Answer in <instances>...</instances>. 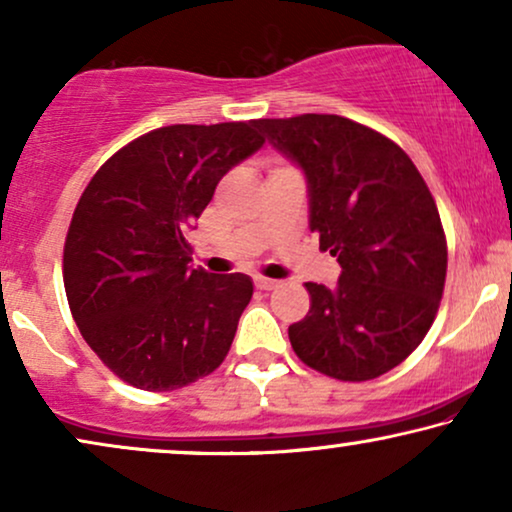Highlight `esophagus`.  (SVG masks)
I'll return each instance as SVG.
<instances>
[{"label":"esophagus","instance_id":"1","mask_svg":"<svg viewBox=\"0 0 512 512\" xmlns=\"http://www.w3.org/2000/svg\"><path fill=\"white\" fill-rule=\"evenodd\" d=\"M254 284H256V289H261V291H272V289H277L279 286V282L277 279H268V277H254Z\"/></svg>","mask_w":512,"mask_h":512}]
</instances>
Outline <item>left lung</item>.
I'll return each mask as SVG.
<instances>
[{
	"label": "left lung",
	"mask_w": 512,
	"mask_h": 512,
	"mask_svg": "<svg viewBox=\"0 0 512 512\" xmlns=\"http://www.w3.org/2000/svg\"><path fill=\"white\" fill-rule=\"evenodd\" d=\"M303 167L310 228L338 258L333 289L307 282L310 312L289 326L305 366L340 382L375 380L419 347L436 319L447 240L436 200L394 139L335 114L258 118Z\"/></svg>",
	"instance_id": "1"
}]
</instances>
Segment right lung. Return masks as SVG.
I'll return each mask as SVG.
<instances>
[{"instance_id": "obj_1", "label": "right lung", "mask_w": 512, "mask_h": 512, "mask_svg": "<svg viewBox=\"0 0 512 512\" xmlns=\"http://www.w3.org/2000/svg\"><path fill=\"white\" fill-rule=\"evenodd\" d=\"M263 142L256 121L165 125L118 149L81 193L62 254L67 303L123 382L181 389L226 359L254 284L193 270L186 230Z\"/></svg>"}]
</instances>
